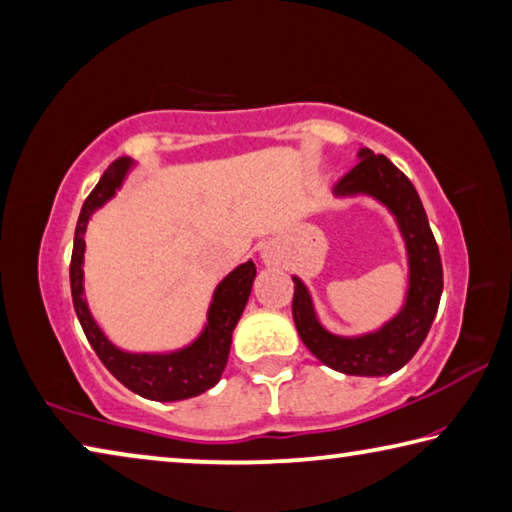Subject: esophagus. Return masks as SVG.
Listing matches in <instances>:
<instances>
[{
	"label": "esophagus",
	"mask_w": 512,
	"mask_h": 512,
	"mask_svg": "<svg viewBox=\"0 0 512 512\" xmlns=\"http://www.w3.org/2000/svg\"><path fill=\"white\" fill-rule=\"evenodd\" d=\"M263 261H265V263H272V254H270V251H263Z\"/></svg>",
	"instance_id": "esophagus-1"
}]
</instances>
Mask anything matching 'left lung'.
<instances>
[{"label": "left lung", "mask_w": 512, "mask_h": 512, "mask_svg": "<svg viewBox=\"0 0 512 512\" xmlns=\"http://www.w3.org/2000/svg\"><path fill=\"white\" fill-rule=\"evenodd\" d=\"M358 161L354 170L338 181L333 195L372 197L395 217L408 258L404 306L381 329L338 335L320 322L306 283L292 276V317L301 342L326 367L354 376H385L401 370L417 354L431 329L442 295V261L422 199L406 174L367 147L358 152Z\"/></svg>", "instance_id": "1"}]
</instances>
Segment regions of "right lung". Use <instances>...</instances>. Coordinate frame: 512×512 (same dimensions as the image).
Wrapping results in <instances>:
<instances>
[{
    "label": "right lung",
    "instance_id": "obj_1",
    "mask_svg": "<svg viewBox=\"0 0 512 512\" xmlns=\"http://www.w3.org/2000/svg\"><path fill=\"white\" fill-rule=\"evenodd\" d=\"M133 165H136V161H131V158H117L108 165L95 190L83 201L77 231H74L70 263L74 311H77L90 347L95 349L106 370L122 385H127L131 392L154 401L190 399L211 390L220 381L226 360H229L233 329H236L240 315L245 311L251 286H254L256 265L254 261L242 263L217 283L211 306H208L204 329L190 345L165 351V354H147V351L136 354V351H124L113 345L106 338V333L99 329L95 317H92L86 292H83V254H86V238L83 236H86L92 213L115 197V192L122 188Z\"/></svg>",
    "mask_w": 512,
    "mask_h": 512
}]
</instances>
